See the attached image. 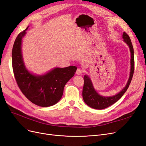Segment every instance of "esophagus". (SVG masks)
I'll list each match as a JSON object with an SVG mask.
<instances>
[{
    "mask_svg": "<svg viewBox=\"0 0 146 146\" xmlns=\"http://www.w3.org/2000/svg\"><path fill=\"white\" fill-rule=\"evenodd\" d=\"M76 74L78 75H80L82 73V70L80 69V68H78L76 70Z\"/></svg>",
    "mask_w": 146,
    "mask_h": 146,
    "instance_id": "34e87169",
    "label": "esophagus"
}]
</instances>
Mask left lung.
<instances>
[{"label": "left lung", "mask_w": 146, "mask_h": 146, "mask_svg": "<svg viewBox=\"0 0 146 146\" xmlns=\"http://www.w3.org/2000/svg\"><path fill=\"white\" fill-rule=\"evenodd\" d=\"M123 41L128 45L131 52V72L126 85L118 94L110 97L102 96L95 90L91 80L88 75L84 77V85L82 91V97L85 103L92 108L96 110H103L106 108L119 100L125 93L132 79L134 72V52L133 48L130 37L124 32L123 34Z\"/></svg>", "instance_id": "1"}]
</instances>
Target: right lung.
I'll return each mask as SVG.
<instances>
[{"label":"right lung","instance_id":"add662e5","mask_svg":"<svg viewBox=\"0 0 146 146\" xmlns=\"http://www.w3.org/2000/svg\"><path fill=\"white\" fill-rule=\"evenodd\" d=\"M25 30L18 35L12 50L14 74L19 88L32 103L42 107L56 104L62 98L65 85L76 72V66L55 68L42 75H35L26 69L21 53V41Z\"/></svg>","mask_w":146,"mask_h":146}]
</instances>
